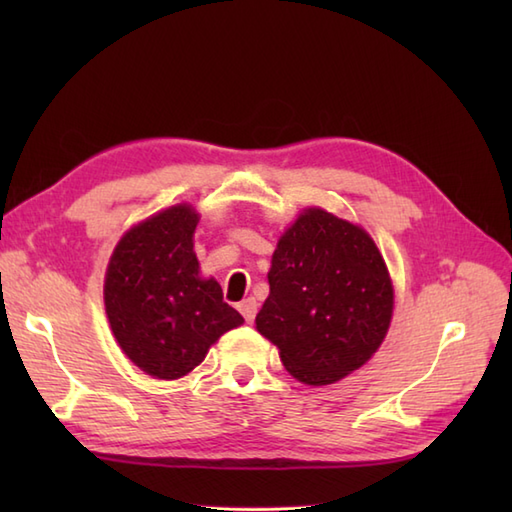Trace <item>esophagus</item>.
Returning <instances> with one entry per match:
<instances>
[{
  "label": "esophagus",
  "mask_w": 512,
  "mask_h": 512,
  "mask_svg": "<svg viewBox=\"0 0 512 512\" xmlns=\"http://www.w3.org/2000/svg\"><path fill=\"white\" fill-rule=\"evenodd\" d=\"M239 312H242V317L246 323H253L255 321V314H257V301L255 299H244L239 303Z\"/></svg>",
  "instance_id": "1"
}]
</instances>
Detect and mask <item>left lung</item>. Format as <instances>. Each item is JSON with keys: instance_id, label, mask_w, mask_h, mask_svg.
Returning a JSON list of instances; mask_svg holds the SVG:
<instances>
[{"instance_id": "left-lung-1", "label": "left lung", "mask_w": 512, "mask_h": 512, "mask_svg": "<svg viewBox=\"0 0 512 512\" xmlns=\"http://www.w3.org/2000/svg\"><path fill=\"white\" fill-rule=\"evenodd\" d=\"M257 330L306 385H330L383 343L391 288L383 255L361 226L308 209L279 239Z\"/></svg>"}]
</instances>
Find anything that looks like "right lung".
<instances>
[{
  "mask_svg": "<svg viewBox=\"0 0 512 512\" xmlns=\"http://www.w3.org/2000/svg\"><path fill=\"white\" fill-rule=\"evenodd\" d=\"M198 213L178 204L123 235L105 275V312L121 350L143 372L173 380L244 319L193 253Z\"/></svg>",
  "mask_w": 512,
  "mask_h": 512,
  "instance_id": "add662e5",
  "label": "right lung"
}]
</instances>
